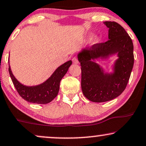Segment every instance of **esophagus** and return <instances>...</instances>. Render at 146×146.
Returning <instances> with one entry per match:
<instances>
[{
	"instance_id": "esophagus-1",
	"label": "esophagus",
	"mask_w": 146,
	"mask_h": 146,
	"mask_svg": "<svg viewBox=\"0 0 146 146\" xmlns=\"http://www.w3.org/2000/svg\"><path fill=\"white\" fill-rule=\"evenodd\" d=\"M72 60H73V64H78V62H79V61H78V58H77L76 57H74V58H73V59H72Z\"/></svg>"
}]
</instances>
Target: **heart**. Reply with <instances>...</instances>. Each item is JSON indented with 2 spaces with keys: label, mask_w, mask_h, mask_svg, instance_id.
<instances>
[{
  "label": "heart",
  "mask_w": 146,
  "mask_h": 146,
  "mask_svg": "<svg viewBox=\"0 0 146 146\" xmlns=\"http://www.w3.org/2000/svg\"><path fill=\"white\" fill-rule=\"evenodd\" d=\"M99 36H94V38H93V41H94V43H97V42L99 41Z\"/></svg>",
  "instance_id": "obj_1"
}]
</instances>
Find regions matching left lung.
Returning a JSON list of instances; mask_svg holds the SVG:
<instances>
[{"label":"left lung","mask_w":146,"mask_h":146,"mask_svg":"<svg viewBox=\"0 0 146 146\" xmlns=\"http://www.w3.org/2000/svg\"><path fill=\"white\" fill-rule=\"evenodd\" d=\"M109 29V40L85 48L78 54L82 69V90L84 95L95 103L115 99L125 90L133 64V43L122 26L115 22H105ZM117 53L119 58L112 74L105 73L95 59L107 58Z\"/></svg>","instance_id":"1"}]
</instances>
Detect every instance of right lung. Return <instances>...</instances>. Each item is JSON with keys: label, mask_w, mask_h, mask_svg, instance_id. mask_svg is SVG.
Returning <instances> with one entry per match:
<instances>
[{"label": "right lung", "mask_w": 146, "mask_h": 146, "mask_svg": "<svg viewBox=\"0 0 146 146\" xmlns=\"http://www.w3.org/2000/svg\"><path fill=\"white\" fill-rule=\"evenodd\" d=\"M71 64V60L64 63L56 68L53 74L45 82L34 86H27L20 83L12 73L9 65V72L14 86L22 99L29 103L47 104L58 95L60 81L66 74Z\"/></svg>", "instance_id": "obj_1"}]
</instances>
